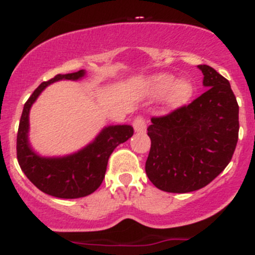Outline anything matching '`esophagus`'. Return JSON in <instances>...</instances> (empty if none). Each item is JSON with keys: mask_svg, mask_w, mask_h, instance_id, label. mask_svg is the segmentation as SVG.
<instances>
[{"mask_svg": "<svg viewBox=\"0 0 255 255\" xmlns=\"http://www.w3.org/2000/svg\"><path fill=\"white\" fill-rule=\"evenodd\" d=\"M146 125H147V122H146V118L143 117V115H137V117L133 119L132 127L135 128L136 132H145Z\"/></svg>", "mask_w": 255, "mask_h": 255, "instance_id": "34e87169", "label": "esophagus"}]
</instances>
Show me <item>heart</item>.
<instances>
[{
	"instance_id": "heart-1",
	"label": "heart",
	"mask_w": 255,
	"mask_h": 255,
	"mask_svg": "<svg viewBox=\"0 0 255 255\" xmlns=\"http://www.w3.org/2000/svg\"><path fill=\"white\" fill-rule=\"evenodd\" d=\"M148 89L153 97L166 94V102L170 108H177L185 104L192 95V84L188 80H178L171 74L155 75L148 83Z\"/></svg>"
}]
</instances>
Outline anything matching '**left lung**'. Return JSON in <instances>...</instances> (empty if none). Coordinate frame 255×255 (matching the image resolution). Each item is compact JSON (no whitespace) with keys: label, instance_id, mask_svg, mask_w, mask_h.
I'll return each instance as SVG.
<instances>
[{"label":"left lung","instance_id":"obj_1","mask_svg":"<svg viewBox=\"0 0 255 255\" xmlns=\"http://www.w3.org/2000/svg\"><path fill=\"white\" fill-rule=\"evenodd\" d=\"M207 92L147 128L151 148L145 171L161 191L187 193L212 182L232 160L239 107L231 84L210 65H198Z\"/></svg>","mask_w":255,"mask_h":255}]
</instances>
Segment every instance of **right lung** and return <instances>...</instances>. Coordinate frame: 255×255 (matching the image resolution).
Masks as SVG:
<instances>
[{
    "instance_id": "obj_1",
    "label": "right lung",
    "mask_w": 255,
    "mask_h": 255,
    "mask_svg": "<svg viewBox=\"0 0 255 255\" xmlns=\"http://www.w3.org/2000/svg\"><path fill=\"white\" fill-rule=\"evenodd\" d=\"M84 70L69 74H57L43 82L26 102L17 132V160L24 175L38 190L58 198H80L99 188L107 172L108 161L118 145L133 135L130 125L105 128L94 142L74 155L60 158H44L31 150L28 145V114L32 104L50 83L60 79L77 80Z\"/></svg>"
}]
</instances>
